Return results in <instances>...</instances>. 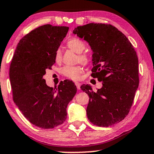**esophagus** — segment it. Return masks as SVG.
I'll list each match as a JSON object with an SVG mask.
<instances>
[{
    "instance_id": "34e87169",
    "label": "esophagus",
    "mask_w": 154,
    "mask_h": 154,
    "mask_svg": "<svg viewBox=\"0 0 154 154\" xmlns=\"http://www.w3.org/2000/svg\"><path fill=\"white\" fill-rule=\"evenodd\" d=\"M75 86H76L77 89H80V82H75Z\"/></svg>"
}]
</instances>
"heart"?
<instances>
[{"label":"heart","instance_id":"1","mask_svg":"<svg viewBox=\"0 0 154 154\" xmlns=\"http://www.w3.org/2000/svg\"><path fill=\"white\" fill-rule=\"evenodd\" d=\"M66 45L68 48L78 54L77 62L80 63L83 65H87L90 63V56L89 54L82 52L86 47V45L82 39L79 38H71L67 40ZM60 50L57 49L54 54V59L56 62L60 60ZM60 73L68 79L77 80L81 77V75L83 73V68L81 65L64 66L60 69Z\"/></svg>","mask_w":154,"mask_h":154}]
</instances>
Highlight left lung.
Listing matches in <instances>:
<instances>
[{"label": "left lung", "mask_w": 154, "mask_h": 154, "mask_svg": "<svg viewBox=\"0 0 154 154\" xmlns=\"http://www.w3.org/2000/svg\"><path fill=\"white\" fill-rule=\"evenodd\" d=\"M73 33L89 42L93 51L91 75L103 83L96 91L89 85L80 87L89 97L88 120L98 127L118 123L128 115L139 85L138 59L133 45L110 24L89 23Z\"/></svg>", "instance_id": "1"}]
</instances>
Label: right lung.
<instances>
[{
    "mask_svg": "<svg viewBox=\"0 0 154 154\" xmlns=\"http://www.w3.org/2000/svg\"><path fill=\"white\" fill-rule=\"evenodd\" d=\"M69 27L44 25L20 40L11 59L9 79L13 100L31 123L52 129L67 118V107L77 89L72 81H61L58 91L48 87L43 75L55 63L54 54Z\"/></svg>",
    "mask_w": 154,
    "mask_h": 154,
    "instance_id": "right-lung-1",
    "label": "right lung"
}]
</instances>
